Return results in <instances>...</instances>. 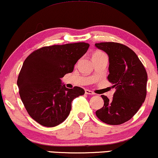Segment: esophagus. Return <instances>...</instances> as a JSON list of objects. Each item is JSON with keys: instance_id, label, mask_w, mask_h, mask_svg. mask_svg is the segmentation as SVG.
<instances>
[{"instance_id": "1", "label": "esophagus", "mask_w": 158, "mask_h": 158, "mask_svg": "<svg viewBox=\"0 0 158 158\" xmlns=\"http://www.w3.org/2000/svg\"><path fill=\"white\" fill-rule=\"evenodd\" d=\"M85 93H86V94H90V95H93V94H94L93 92H92V91H90L89 89L85 90Z\"/></svg>"}]
</instances>
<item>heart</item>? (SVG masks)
<instances>
[{
  "label": "heart",
  "instance_id": "heart-1",
  "mask_svg": "<svg viewBox=\"0 0 158 158\" xmlns=\"http://www.w3.org/2000/svg\"><path fill=\"white\" fill-rule=\"evenodd\" d=\"M101 53H103V52H100V51H97V52H94V53L93 54V55H92V57L94 56V55H100V54H101Z\"/></svg>",
  "mask_w": 158,
  "mask_h": 158
}]
</instances>
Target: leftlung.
Returning a JSON list of instances; mask_svg holds the SVG:
<instances>
[{
  "label": "left lung",
  "instance_id": "left-lung-1",
  "mask_svg": "<svg viewBox=\"0 0 158 158\" xmlns=\"http://www.w3.org/2000/svg\"><path fill=\"white\" fill-rule=\"evenodd\" d=\"M109 55L108 80L115 88L112 99L101 95L104 105L96 111L103 123L120 125L128 121L140 108L146 96L147 72L133 50L115 42L95 44Z\"/></svg>",
  "mask_w": 158,
  "mask_h": 158
}]
</instances>
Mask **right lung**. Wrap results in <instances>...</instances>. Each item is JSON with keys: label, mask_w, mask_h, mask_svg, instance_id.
<instances>
[{"label": "right lung", "mask_w": 158, "mask_h": 158, "mask_svg": "<svg viewBox=\"0 0 158 158\" xmlns=\"http://www.w3.org/2000/svg\"><path fill=\"white\" fill-rule=\"evenodd\" d=\"M89 47L85 42L44 46L24 60L17 81L20 97L29 116L40 125H59L69 114L72 101L84 94L81 87L66 88L60 78L73 72Z\"/></svg>", "instance_id": "add662e5"}]
</instances>
